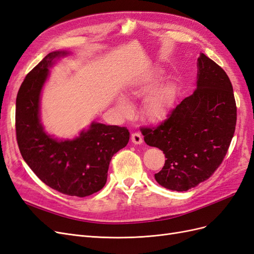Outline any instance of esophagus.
<instances>
[{"label":"esophagus","mask_w":254,"mask_h":254,"mask_svg":"<svg viewBox=\"0 0 254 254\" xmlns=\"http://www.w3.org/2000/svg\"><path fill=\"white\" fill-rule=\"evenodd\" d=\"M131 141L135 145H140L143 143V137L140 133H132L131 134Z\"/></svg>","instance_id":"esophagus-1"}]
</instances>
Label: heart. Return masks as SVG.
Masks as SVG:
<instances>
[{
	"instance_id": "b5f03b06",
	"label": "heart",
	"mask_w": 254,
	"mask_h": 254,
	"mask_svg": "<svg viewBox=\"0 0 254 254\" xmlns=\"http://www.w3.org/2000/svg\"><path fill=\"white\" fill-rule=\"evenodd\" d=\"M153 86L155 80L150 77H140L130 82L124 92L125 97L120 96L115 101L118 112L123 118L130 117L133 109L128 99L142 97L149 93L142 104L141 113L143 118L151 124H157L165 120L171 107L172 88L168 83H163L152 90Z\"/></svg>"
}]
</instances>
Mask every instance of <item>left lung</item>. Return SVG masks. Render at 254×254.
<instances>
[{"label":"left lung","instance_id":"left-lung-1","mask_svg":"<svg viewBox=\"0 0 254 254\" xmlns=\"http://www.w3.org/2000/svg\"><path fill=\"white\" fill-rule=\"evenodd\" d=\"M194 93L156 129H143L145 143L165 155L155 179L167 190L186 191L209 179L224 160L236 125L232 83L222 68L200 53Z\"/></svg>","mask_w":254,"mask_h":254}]
</instances>
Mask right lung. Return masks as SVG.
Wrapping results in <instances>:
<instances>
[{
  "mask_svg": "<svg viewBox=\"0 0 254 254\" xmlns=\"http://www.w3.org/2000/svg\"><path fill=\"white\" fill-rule=\"evenodd\" d=\"M70 51L48 54L22 82L16 102L17 141L21 155L38 178L68 196L86 197L107 182L114 153L128 144L125 127L91 122L73 139H58L41 122V94L50 70Z\"/></svg>",
  "mask_w": 254,
  "mask_h": 254,
  "instance_id": "1",
  "label": "right lung"
}]
</instances>
